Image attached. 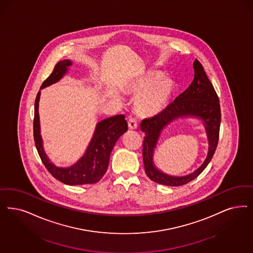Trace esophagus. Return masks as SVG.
<instances>
[{
    "instance_id": "esophagus-1",
    "label": "esophagus",
    "mask_w": 253,
    "mask_h": 253,
    "mask_svg": "<svg viewBox=\"0 0 253 253\" xmlns=\"http://www.w3.org/2000/svg\"><path fill=\"white\" fill-rule=\"evenodd\" d=\"M128 126L131 130H135L137 128V122L134 119H130L128 121Z\"/></svg>"
}]
</instances>
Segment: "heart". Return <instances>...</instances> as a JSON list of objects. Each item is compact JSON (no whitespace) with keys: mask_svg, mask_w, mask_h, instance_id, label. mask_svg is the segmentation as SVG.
<instances>
[{"mask_svg":"<svg viewBox=\"0 0 253 253\" xmlns=\"http://www.w3.org/2000/svg\"><path fill=\"white\" fill-rule=\"evenodd\" d=\"M175 85L163 74L150 71L130 87V92L139 96L135 102L136 111L145 117H152L166 110L174 95Z\"/></svg>","mask_w":253,"mask_h":253,"instance_id":"1","label":"heart"}]
</instances>
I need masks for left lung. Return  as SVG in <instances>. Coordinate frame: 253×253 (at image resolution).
<instances>
[{
	"mask_svg": "<svg viewBox=\"0 0 253 253\" xmlns=\"http://www.w3.org/2000/svg\"><path fill=\"white\" fill-rule=\"evenodd\" d=\"M193 69L194 79L190 87L177 96L162 113L141 122V130L146 133L142 150L145 171L148 177L156 183L166 186H182L189 183L205 170L218 146L221 117L218 96L204 66L197 59L193 62ZM186 115L199 116L206 123L210 139L209 154L204 164L194 173L181 178L171 177L160 172L153 166L152 153L159 133L166 125L179 116Z\"/></svg>",
	"mask_w": 253,
	"mask_h": 253,
	"instance_id": "left-lung-1",
	"label": "left lung"
}]
</instances>
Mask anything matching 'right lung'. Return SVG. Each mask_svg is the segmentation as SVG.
<instances>
[{"label":"right lung","instance_id":"right-lung-1","mask_svg":"<svg viewBox=\"0 0 253 253\" xmlns=\"http://www.w3.org/2000/svg\"><path fill=\"white\" fill-rule=\"evenodd\" d=\"M71 65L72 62L69 60L59 61L50 76L43 82L41 88L49 86L61 79ZM39 98L40 91H38L35 98L34 139L38 154L47 171L52 174L53 177L67 185L74 186L98 182L107 170L110 153L115 143L128 129L124 115L114 116L99 122L94 136L87 147L85 155L69 168H58L48 161L42 147L38 114Z\"/></svg>","mask_w":253,"mask_h":253}]
</instances>
